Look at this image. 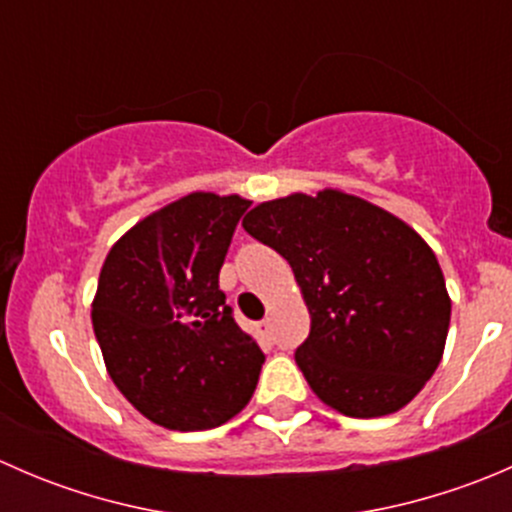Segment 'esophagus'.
Instances as JSON below:
<instances>
[{
    "instance_id": "34e87169",
    "label": "esophagus",
    "mask_w": 512,
    "mask_h": 512,
    "mask_svg": "<svg viewBox=\"0 0 512 512\" xmlns=\"http://www.w3.org/2000/svg\"><path fill=\"white\" fill-rule=\"evenodd\" d=\"M257 334H260L262 342H272V324H270V319H262V322H257Z\"/></svg>"
}]
</instances>
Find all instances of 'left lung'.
Listing matches in <instances>:
<instances>
[{"label": "left lung", "instance_id": "1", "mask_svg": "<svg viewBox=\"0 0 512 512\" xmlns=\"http://www.w3.org/2000/svg\"><path fill=\"white\" fill-rule=\"evenodd\" d=\"M242 227L289 262L309 309L294 361L339 414L404 409L441 364L451 297L421 235L342 190L294 193L252 208Z\"/></svg>", "mask_w": 512, "mask_h": 512}]
</instances>
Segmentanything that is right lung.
<instances>
[{"instance_id": "add662e5", "label": "right lung", "mask_w": 512, "mask_h": 512, "mask_svg": "<svg viewBox=\"0 0 512 512\" xmlns=\"http://www.w3.org/2000/svg\"><path fill=\"white\" fill-rule=\"evenodd\" d=\"M250 200L190 193L136 223L106 255L94 332L123 396L170 431H205L240 414L265 354L218 285Z\"/></svg>"}]
</instances>
